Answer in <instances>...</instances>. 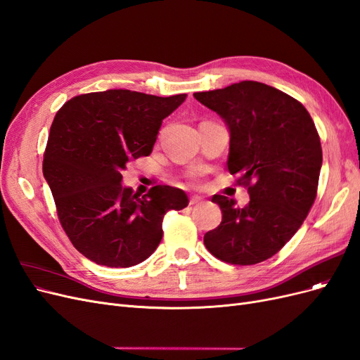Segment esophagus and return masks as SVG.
<instances>
[{
    "label": "esophagus",
    "mask_w": 360,
    "mask_h": 360,
    "mask_svg": "<svg viewBox=\"0 0 360 360\" xmlns=\"http://www.w3.org/2000/svg\"><path fill=\"white\" fill-rule=\"evenodd\" d=\"M202 202H203V199H202V197H199V195H191L190 197V205H199Z\"/></svg>",
    "instance_id": "esophagus-1"
}]
</instances>
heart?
I'll use <instances>...</instances> for the list:
<instances>
[{"instance_id":"b5f03b06","label":"heart","mask_w":360,"mask_h":360,"mask_svg":"<svg viewBox=\"0 0 360 360\" xmlns=\"http://www.w3.org/2000/svg\"><path fill=\"white\" fill-rule=\"evenodd\" d=\"M191 182H194V184L199 182V175H193V176H191Z\"/></svg>"}]
</instances>
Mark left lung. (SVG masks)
<instances>
[{
	"mask_svg": "<svg viewBox=\"0 0 360 360\" xmlns=\"http://www.w3.org/2000/svg\"><path fill=\"white\" fill-rule=\"evenodd\" d=\"M194 97L229 125L227 167L250 194L245 207L212 197L223 219L205 235V247L230 264L268 260L302 226L317 197L323 155L314 121L302 103L256 80Z\"/></svg>",
	"mask_w": 360,
	"mask_h": 360,
	"instance_id": "obj_1",
	"label": "left lung"
}]
</instances>
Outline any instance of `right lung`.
Instances as JSON below:
<instances>
[{
	"label": "right lung",
	"instance_id": "obj_1",
	"mask_svg": "<svg viewBox=\"0 0 360 360\" xmlns=\"http://www.w3.org/2000/svg\"><path fill=\"white\" fill-rule=\"evenodd\" d=\"M185 97L109 89L76 96L56 112L43 175L65 235L86 259L108 268L143 262L163 238L165 215L188 205L169 185L142 197L121 185L122 170L153 153L161 122Z\"/></svg>",
	"mask_w": 360,
	"mask_h": 360
}]
</instances>
